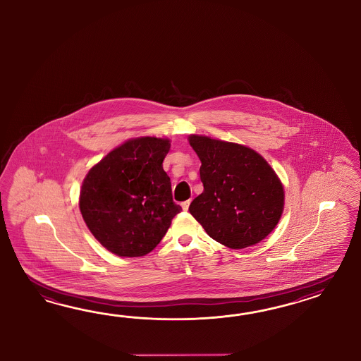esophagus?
I'll list each match as a JSON object with an SVG mask.
<instances>
[{
	"label": "esophagus",
	"instance_id": "esophagus-1",
	"mask_svg": "<svg viewBox=\"0 0 361 361\" xmlns=\"http://www.w3.org/2000/svg\"><path fill=\"white\" fill-rule=\"evenodd\" d=\"M190 202H192V200H188V201H184L181 206H183V210H185L188 212V209H189V205H190Z\"/></svg>",
	"mask_w": 361,
	"mask_h": 361
}]
</instances>
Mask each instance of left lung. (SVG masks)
Instances as JSON below:
<instances>
[{"mask_svg": "<svg viewBox=\"0 0 361 361\" xmlns=\"http://www.w3.org/2000/svg\"><path fill=\"white\" fill-rule=\"evenodd\" d=\"M200 157L204 192L189 206L190 214L216 242L240 250L262 242L279 224L283 188L263 156L248 147L190 135Z\"/></svg>", "mask_w": 361, "mask_h": 361, "instance_id": "8db88e82", "label": "left lung"}]
</instances>
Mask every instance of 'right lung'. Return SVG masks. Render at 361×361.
<instances>
[{"instance_id": "right-lung-1", "label": "right lung", "mask_w": 361, "mask_h": 361, "mask_svg": "<svg viewBox=\"0 0 361 361\" xmlns=\"http://www.w3.org/2000/svg\"><path fill=\"white\" fill-rule=\"evenodd\" d=\"M169 148L168 139H130L84 178L80 212L90 233L110 252L122 257L151 252L181 212L163 169Z\"/></svg>"}]
</instances>
